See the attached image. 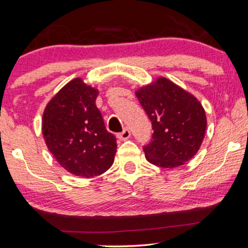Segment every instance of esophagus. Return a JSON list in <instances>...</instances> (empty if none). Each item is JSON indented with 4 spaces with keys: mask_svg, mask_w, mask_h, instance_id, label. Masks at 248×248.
<instances>
[{
    "mask_svg": "<svg viewBox=\"0 0 248 248\" xmlns=\"http://www.w3.org/2000/svg\"><path fill=\"white\" fill-rule=\"evenodd\" d=\"M129 136H131V132H129L128 128H124L123 132L117 134V137H119V140H126L129 139Z\"/></svg>",
    "mask_w": 248,
    "mask_h": 248,
    "instance_id": "1",
    "label": "esophagus"
}]
</instances>
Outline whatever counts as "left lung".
Listing matches in <instances>:
<instances>
[{
    "label": "left lung",
    "instance_id": "1",
    "mask_svg": "<svg viewBox=\"0 0 248 248\" xmlns=\"http://www.w3.org/2000/svg\"><path fill=\"white\" fill-rule=\"evenodd\" d=\"M153 126L152 142L143 148L150 163L164 169L184 165L203 143L206 113L192 93L159 76L135 91Z\"/></svg>",
    "mask_w": 248,
    "mask_h": 248
}]
</instances>
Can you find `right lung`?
I'll list each match as a JSON object with an SVG mask.
<instances>
[{
	"instance_id": "right-lung-1",
	"label": "right lung",
	"mask_w": 248,
	"mask_h": 248,
	"mask_svg": "<svg viewBox=\"0 0 248 248\" xmlns=\"http://www.w3.org/2000/svg\"><path fill=\"white\" fill-rule=\"evenodd\" d=\"M97 95L96 87L76 78L48 101L43 112L45 144L56 162L75 176L101 175L115 157V136L105 128L95 104Z\"/></svg>"
}]
</instances>
